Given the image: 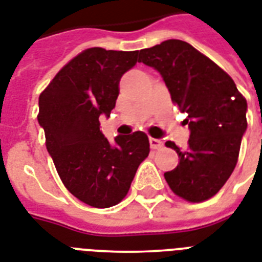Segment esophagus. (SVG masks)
Masks as SVG:
<instances>
[{
    "label": "esophagus",
    "mask_w": 262,
    "mask_h": 262,
    "mask_svg": "<svg viewBox=\"0 0 262 262\" xmlns=\"http://www.w3.org/2000/svg\"><path fill=\"white\" fill-rule=\"evenodd\" d=\"M149 142H150V147H151L153 150L160 149V147L163 146V142L160 141V139H157V138H150Z\"/></svg>",
    "instance_id": "34e87169"
}]
</instances>
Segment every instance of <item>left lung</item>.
I'll return each mask as SVG.
<instances>
[{"label":"left lung","instance_id":"1","mask_svg":"<svg viewBox=\"0 0 262 262\" xmlns=\"http://www.w3.org/2000/svg\"><path fill=\"white\" fill-rule=\"evenodd\" d=\"M138 54L139 62L159 71L172 101L188 115V147L165 143L176 150L179 164L164 178L188 202L212 198L238 161L247 128L246 99L230 75L184 40H164Z\"/></svg>","mask_w":262,"mask_h":262}]
</instances>
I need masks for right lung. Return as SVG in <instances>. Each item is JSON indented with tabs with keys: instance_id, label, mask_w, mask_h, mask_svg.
I'll list each match as a JSON object with an SVG mask.
<instances>
[{
	"instance_id": "obj_1",
	"label": "right lung",
	"mask_w": 262,
	"mask_h": 262,
	"mask_svg": "<svg viewBox=\"0 0 262 262\" xmlns=\"http://www.w3.org/2000/svg\"><path fill=\"white\" fill-rule=\"evenodd\" d=\"M138 53L86 49L39 95L38 123L58 175L72 195L93 208L119 204L149 156L145 133L117 135L111 143L99 129V116L115 108L121 76L139 62Z\"/></svg>"
}]
</instances>
